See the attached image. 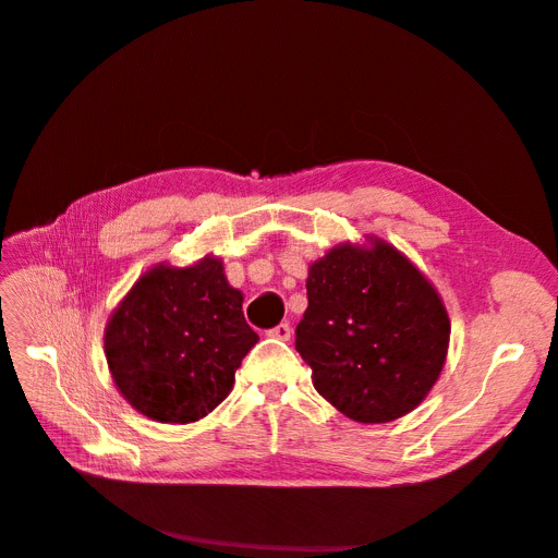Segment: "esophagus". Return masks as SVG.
Instances as JSON below:
<instances>
[{
  "label": "esophagus",
  "mask_w": 558,
  "mask_h": 558,
  "mask_svg": "<svg viewBox=\"0 0 558 558\" xmlns=\"http://www.w3.org/2000/svg\"><path fill=\"white\" fill-rule=\"evenodd\" d=\"M267 335H269V337H275V340L289 342V340H291V335H293V328H291L289 324H279V326H275V328H269V330H267Z\"/></svg>",
  "instance_id": "obj_1"
}]
</instances>
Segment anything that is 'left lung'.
<instances>
[{"mask_svg": "<svg viewBox=\"0 0 558 558\" xmlns=\"http://www.w3.org/2000/svg\"><path fill=\"white\" fill-rule=\"evenodd\" d=\"M295 349L314 388L361 424L412 412L442 373L449 316L426 277L384 242L337 246L310 267Z\"/></svg>", "mask_w": 558, "mask_h": 558, "instance_id": "8db88e82", "label": "left lung"}]
</instances>
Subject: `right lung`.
Returning a JSON list of instances; mask_svg holds the SVG:
<instances>
[{"mask_svg": "<svg viewBox=\"0 0 558 558\" xmlns=\"http://www.w3.org/2000/svg\"><path fill=\"white\" fill-rule=\"evenodd\" d=\"M218 258L154 267L113 312L105 353L118 391L162 424H191L221 404L258 342Z\"/></svg>", "mask_w": 558, "mask_h": 558, "instance_id": "right-lung-1", "label": "right lung"}]
</instances>
